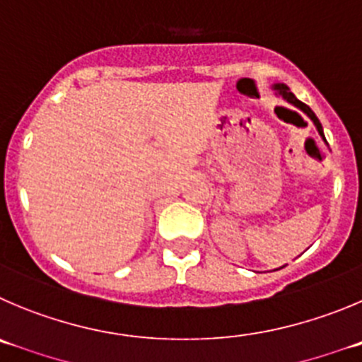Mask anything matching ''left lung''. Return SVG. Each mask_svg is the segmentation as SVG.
<instances>
[{"instance_id":"8db88e82","label":"left lung","mask_w":362,"mask_h":362,"mask_svg":"<svg viewBox=\"0 0 362 362\" xmlns=\"http://www.w3.org/2000/svg\"><path fill=\"white\" fill-rule=\"evenodd\" d=\"M273 89L276 90V94H279V96H282L284 100L288 101V103L295 105L296 109H300V110H302V112H305L307 116H309L310 119H313V123L316 124V128H318L320 135H322V137H323V141H325V135H323V128H322V123H320V119H318V117H316V114H314L313 110H310L309 107H307L305 103H302V101H300L298 98H296L295 94H293L291 90H289V87H288V86H284V83H275V86H273Z\"/></svg>"}]
</instances>
